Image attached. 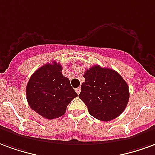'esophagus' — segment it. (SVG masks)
<instances>
[{"instance_id":"34e87169","label":"esophagus","mask_w":155,"mask_h":155,"mask_svg":"<svg viewBox=\"0 0 155 155\" xmlns=\"http://www.w3.org/2000/svg\"><path fill=\"white\" fill-rule=\"evenodd\" d=\"M75 91H76V92L78 93V95L80 94V92H81V88L80 87H78V88L75 89Z\"/></svg>"}]
</instances>
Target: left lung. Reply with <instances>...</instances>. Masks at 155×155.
Segmentation results:
<instances>
[{
  "mask_svg": "<svg viewBox=\"0 0 155 155\" xmlns=\"http://www.w3.org/2000/svg\"><path fill=\"white\" fill-rule=\"evenodd\" d=\"M79 98L91 116L102 121L114 120L122 113L130 98L129 87L119 73L94 65L83 75Z\"/></svg>",
  "mask_w": 155,
  "mask_h": 155,
  "instance_id": "1",
  "label": "left lung"
}]
</instances>
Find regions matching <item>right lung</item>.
Returning a JSON list of instances; mask_svg holds the SVG:
<instances>
[{
	"label": "right lung",
	"mask_w": 155,
	"mask_h": 155,
	"mask_svg": "<svg viewBox=\"0 0 155 155\" xmlns=\"http://www.w3.org/2000/svg\"><path fill=\"white\" fill-rule=\"evenodd\" d=\"M60 64L53 62L40 67L30 77L26 87V98L31 109L46 119L58 118L67 106L78 97L69 79L62 74Z\"/></svg>",
	"instance_id": "right-lung-1"
}]
</instances>
